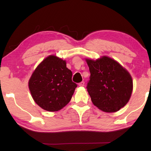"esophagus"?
Segmentation results:
<instances>
[{"mask_svg":"<svg viewBox=\"0 0 151 151\" xmlns=\"http://www.w3.org/2000/svg\"><path fill=\"white\" fill-rule=\"evenodd\" d=\"M84 85H85V82L84 81H82L80 83H78L79 86H84Z\"/></svg>","mask_w":151,"mask_h":151,"instance_id":"1","label":"esophagus"}]
</instances>
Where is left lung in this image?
Listing matches in <instances>:
<instances>
[{
  "mask_svg": "<svg viewBox=\"0 0 151 151\" xmlns=\"http://www.w3.org/2000/svg\"><path fill=\"white\" fill-rule=\"evenodd\" d=\"M86 61L91 73L86 88L94 105L106 112H116L126 105L133 88L129 73L106 56Z\"/></svg>",
  "mask_w": 151,
  "mask_h": 151,
  "instance_id": "left-lung-1",
  "label": "left lung"
}]
</instances>
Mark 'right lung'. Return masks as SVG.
Wrapping results in <instances>:
<instances>
[{"instance_id": "add662e5", "label": "right lung", "mask_w": 151, "mask_h": 151, "mask_svg": "<svg viewBox=\"0 0 151 151\" xmlns=\"http://www.w3.org/2000/svg\"><path fill=\"white\" fill-rule=\"evenodd\" d=\"M66 61L50 55L33 72L29 81L32 99L42 109L55 112L69 103L77 86Z\"/></svg>"}]
</instances>
